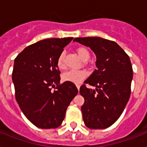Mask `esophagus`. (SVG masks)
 <instances>
[{
	"mask_svg": "<svg viewBox=\"0 0 147 147\" xmlns=\"http://www.w3.org/2000/svg\"><path fill=\"white\" fill-rule=\"evenodd\" d=\"M76 87H77V88H78V90L80 89V85H76Z\"/></svg>",
	"mask_w": 147,
	"mask_h": 147,
	"instance_id": "34e87169",
	"label": "esophagus"
}]
</instances>
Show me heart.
<instances>
[{
  "mask_svg": "<svg viewBox=\"0 0 147 147\" xmlns=\"http://www.w3.org/2000/svg\"><path fill=\"white\" fill-rule=\"evenodd\" d=\"M76 53L83 61H87L90 57L89 52L85 47H78L76 49ZM56 65L59 69H63L65 68L64 55L62 53L59 55ZM85 76H86V74H85V71L70 70V71L65 72L62 75V80L65 81V82H69L74 83V84H79L85 78Z\"/></svg>",
  "mask_w": 147,
  "mask_h": 147,
  "instance_id": "1",
  "label": "heart"
}]
</instances>
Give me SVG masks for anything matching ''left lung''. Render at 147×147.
<instances>
[{
	"instance_id": "left-lung-1",
	"label": "left lung",
	"mask_w": 147,
	"mask_h": 147,
	"mask_svg": "<svg viewBox=\"0 0 147 147\" xmlns=\"http://www.w3.org/2000/svg\"><path fill=\"white\" fill-rule=\"evenodd\" d=\"M91 48L96 55V66L85 81L94 86L80 87L85 98L81 109L85 126L90 129H105L111 126L123 113L130 96L133 69L128 55L114 41L100 37L75 38Z\"/></svg>"
}]
</instances>
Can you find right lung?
Here are the masks:
<instances>
[{
    "label": "right lung",
    "mask_w": 147,
    "mask_h": 147,
    "mask_svg": "<svg viewBox=\"0 0 147 147\" xmlns=\"http://www.w3.org/2000/svg\"><path fill=\"white\" fill-rule=\"evenodd\" d=\"M72 39L40 40L26 47L14 59L12 80L15 98L26 118L39 128L59 127L67 107L78 94L74 83L60 84L56 65L59 55Z\"/></svg>",
    "instance_id": "add662e5"
}]
</instances>
